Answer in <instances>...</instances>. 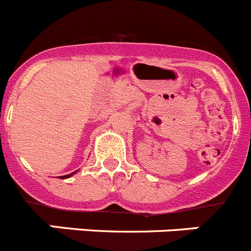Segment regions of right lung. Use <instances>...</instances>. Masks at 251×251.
<instances>
[{
	"instance_id": "obj_1",
	"label": "right lung",
	"mask_w": 251,
	"mask_h": 251,
	"mask_svg": "<svg viewBox=\"0 0 251 251\" xmlns=\"http://www.w3.org/2000/svg\"><path fill=\"white\" fill-rule=\"evenodd\" d=\"M74 174H76V171H75V172H73V174H70V175H65V176H61V178H69V177H72Z\"/></svg>"
}]
</instances>
